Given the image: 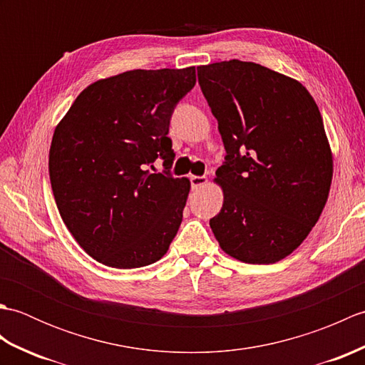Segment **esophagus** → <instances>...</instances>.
Masks as SVG:
<instances>
[{
  "label": "esophagus",
  "mask_w": 365,
  "mask_h": 365,
  "mask_svg": "<svg viewBox=\"0 0 365 365\" xmlns=\"http://www.w3.org/2000/svg\"><path fill=\"white\" fill-rule=\"evenodd\" d=\"M190 182H191V188L192 190H197V188H202L208 183L207 182V177L204 175H190Z\"/></svg>",
  "instance_id": "34e87169"
}]
</instances>
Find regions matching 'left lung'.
Listing matches in <instances>:
<instances>
[{
    "mask_svg": "<svg viewBox=\"0 0 365 365\" xmlns=\"http://www.w3.org/2000/svg\"><path fill=\"white\" fill-rule=\"evenodd\" d=\"M197 78L227 153L215 178L224 202L210 227L234 259L279 262L328 200L332 155L319 106L299 81L255 63L200 66Z\"/></svg>",
    "mask_w": 365,
    "mask_h": 365,
    "instance_id": "left-lung-1",
    "label": "left lung"
}]
</instances>
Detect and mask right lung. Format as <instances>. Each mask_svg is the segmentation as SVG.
<instances>
[{"instance_id":"1","label":"right lung","mask_w":365,"mask_h":365,"mask_svg":"<svg viewBox=\"0 0 365 365\" xmlns=\"http://www.w3.org/2000/svg\"><path fill=\"white\" fill-rule=\"evenodd\" d=\"M196 68L123 72L76 97L50 147L58 210L92 259L130 269L160 260L183 218L191 183L175 178L168 136L177 103L195 88ZM163 160L165 170L152 173Z\"/></svg>"}]
</instances>
